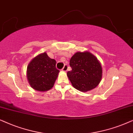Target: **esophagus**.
Listing matches in <instances>:
<instances>
[{"label": "esophagus", "mask_w": 133, "mask_h": 133, "mask_svg": "<svg viewBox=\"0 0 133 133\" xmlns=\"http://www.w3.org/2000/svg\"><path fill=\"white\" fill-rule=\"evenodd\" d=\"M62 70L64 72H66L67 70H68V65L67 64H65L64 65L63 68L62 69Z\"/></svg>", "instance_id": "34e87169"}]
</instances>
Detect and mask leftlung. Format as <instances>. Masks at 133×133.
I'll return each mask as SVG.
<instances>
[{"label":"left lung","instance_id":"8db88e82","mask_svg":"<svg viewBox=\"0 0 133 133\" xmlns=\"http://www.w3.org/2000/svg\"><path fill=\"white\" fill-rule=\"evenodd\" d=\"M72 70L67 75L72 86L81 92L94 89L102 77V68L100 62L89 52L75 53L70 60Z\"/></svg>","mask_w":133,"mask_h":133}]
</instances>
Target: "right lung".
<instances>
[{
  "mask_svg": "<svg viewBox=\"0 0 133 133\" xmlns=\"http://www.w3.org/2000/svg\"><path fill=\"white\" fill-rule=\"evenodd\" d=\"M56 63L45 52L33 58L26 70V77L31 87L42 92L52 89L59 72L56 68Z\"/></svg>",
  "mask_w": 133,
  "mask_h": 133,
  "instance_id": "add662e5",
  "label": "right lung"
}]
</instances>
